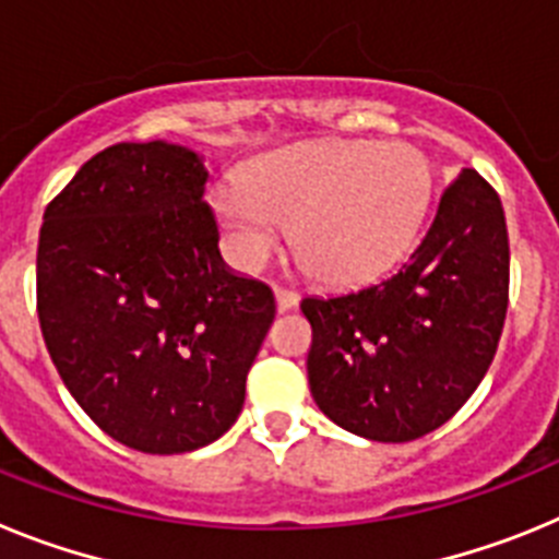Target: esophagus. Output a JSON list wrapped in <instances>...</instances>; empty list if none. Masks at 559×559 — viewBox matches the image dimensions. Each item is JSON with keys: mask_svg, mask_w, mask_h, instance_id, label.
I'll list each match as a JSON object with an SVG mask.
<instances>
[{"mask_svg": "<svg viewBox=\"0 0 559 559\" xmlns=\"http://www.w3.org/2000/svg\"><path fill=\"white\" fill-rule=\"evenodd\" d=\"M274 299H276V310H290L296 308V302H299V294L290 288H283V285H276L274 288Z\"/></svg>", "mask_w": 559, "mask_h": 559, "instance_id": "obj_1", "label": "esophagus"}]
</instances>
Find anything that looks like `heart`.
Instances as JSON below:
<instances>
[{
    "label": "heart",
    "mask_w": 559,
    "mask_h": 559,
    "mask_svg": "<svg viewBox=\"0 0 559 559\" xmlns=\"http://www.w3.org/2000/svg\"><path fill=\"white\" fill-rule=\"evenodd\" d=\"M431 190V165L417 147L324 140L257 159L246 185L218 192L215 212L243 265H263L296 226V254L310 274L360 285L412 249Z\"/></svg>",
    "instance_id": "obj_1"
}]
</instances>
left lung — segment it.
I'll use <instances>...</instances> for the list:
<instances>
[{"label":"left lung","instance_id":"obj_1","mask_svg":"<svg viewBox=\"0 0 559 559\" xmlns=\"http://www.w3.org/2000/svg\"><path fill=\"white\" fill-rule=\"evenodd\" d=\"M510 302V237L498 192L462 170L397 274L308 296V383L335 426L372 442L426 437L492 364Z\"/></svg>","mask_w":559,"mask_h":559}]
</instances>
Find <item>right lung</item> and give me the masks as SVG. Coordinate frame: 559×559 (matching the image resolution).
<instances>
[{"instance_id": "obj_1", "label": "right lung", "mask_w": 559, "mask_h": 559, "mask_svg": "<svg viewBox=\"0 0 559 559\" xmlns=\"http://www.w3.org/2000/svg\"><path fill=\"white\" fill-rule=\"evenodd\" d=\"M204 159L120 142L44 210L38 322L58 374L111 439L187 453L235 426L274 294L226 269Z\"/></svg>"}]
</instances>
